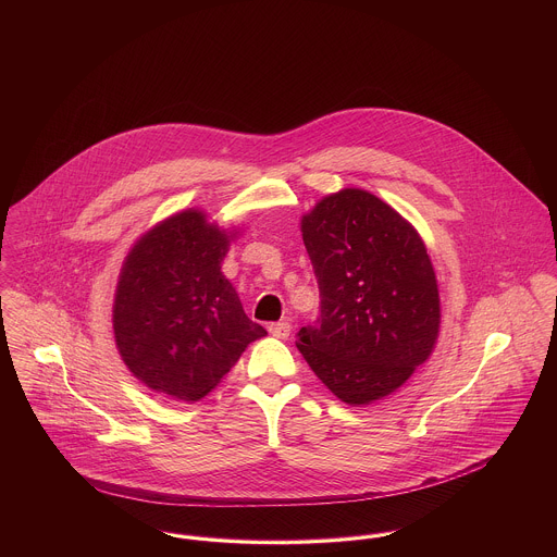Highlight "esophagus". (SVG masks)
<instances>
[{
	"label": "esophagus",
	"mask_w": 557,
	"mask_h": 557,
	"mask_svg": "<svg viewBox=\"0 0 557 557\" xmlns=\"http://www.w3.org/2000/svg\"><path fill=\"white\" fill-rule=\"evenodd\" d=\"M268 330L276 338H287L289 332H292V325H289V321H274V323L268 325Z\"/></svg>",
	"instance_id": "34e87169"
}]
</instances>
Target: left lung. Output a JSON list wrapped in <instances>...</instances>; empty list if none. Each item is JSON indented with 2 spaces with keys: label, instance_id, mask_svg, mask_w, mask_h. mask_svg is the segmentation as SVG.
<instances>
[{
  "label": "left lung",
  "instance_id": "8db88e82",
  "mask_svg": "<svg viewBox=\"0 0 557 557\" xmlns=\"http://www.w3.org/2000/svg\"><path fill=\"white\" fill-rule=\"evenodd\" d=\"M319 287V318L298 349L349 405L388 397L437 338V281L416 230L371 193L345 188L302 219Z\"/></svg>",
  "mask_w": 557,
  "mask_h": 557
}]
</instances>
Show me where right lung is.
<instances>
[{
	"label": "right lung",
	"mask_w": 557,
	"mask_h": 557,
	"mask_svg": "<svg viewBox=\"0 0 557 557\" xmlns=\"http://www.w3.org/2000/svg\"><path fill=\"white\" fill-rule=\"evenodd\" d=\"M227 244V234L188 210L160 223L126 257L113 330L126 367L148 388L180 400L206 397L244 347L265 336L221 272Z\"/></svg>",
	"instance_id": "right-lung-1"
}]
</instances>
